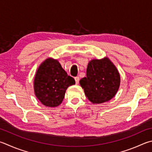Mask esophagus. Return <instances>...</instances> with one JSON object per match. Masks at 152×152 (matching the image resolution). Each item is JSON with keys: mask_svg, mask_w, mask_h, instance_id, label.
<instances>
[{"mask_svg": "<svg viewBox=\"0 0 152 152\" xmlns=\"http://www.w3.org/2000/svg\"><path fill=\"white\" fill-rule=\"evenodd\" d=\"M74 79H75V82H76V84H78L79 83V80H80V78L78 76H76L74 78Z\"/></svg>", "mask_w": 152, "mask_h": 152, "instance_id": "1", "label": "esophagus"}]
</instances>
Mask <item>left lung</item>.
I'll return each mask as SVG.
<instances>
[{
  "label": "left lung",
  "instance_id": "8db88e82",
  "mask_svg": "<svg viewBox=\"0 0 152 152\" xmlns=\"http://www.w3.org/2000/svg\"><path fill=\"white\" fill-rule=\"evenodd\" d=\"M120 83L119 72L107 58L91 60L87 67L86 77L80 80L86 96L93 104L111 100L118 90Z\"/></svg>",
  "mask_w": 152,
  "mask_h": 152
}]
</instances>
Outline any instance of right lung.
Returning <instances> with one entry per match:
<instances>
[{"label":"right lung","mask_w":152,"mask_h":152,"mask_svg":"<svg viewBox=\"0 0 152 152\" xmlns=\"http://www.w3.org/2000/svg\"><path fill=\"white\" fill-rule=\"evenodd\" d=\"M74 84V79L68 75L58 60L48 58L35 75V95L45 106L56 107L62 103L68 87Z\"/></svg>","instance_id":"obj_1"}]
</instances>
